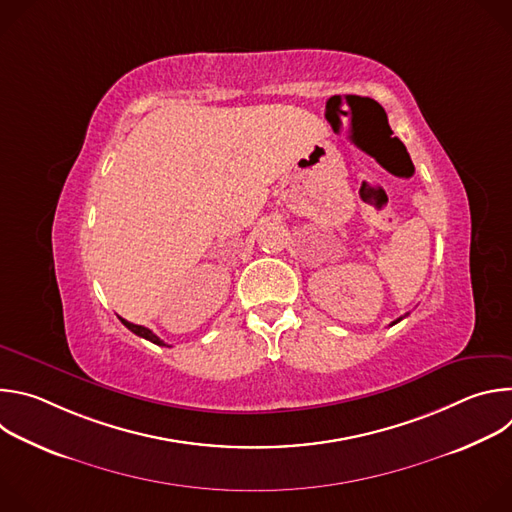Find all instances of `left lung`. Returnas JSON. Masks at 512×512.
I'll use <instances>...</instances> for the list:
<instances>
[{
	"label": "left lung",
	"instance_id": "8db88e82",
	"mask_svg": "<svg viewBox=\"0 0 512 512\" xmlns=\"http://www.w3.org/2000/svg\"><path fill=\"white\" fill-rule=\"evenodd\" d=\"M399 320H403V318H399ZM399 320H395V322H391V326H393V324H397V322H399Z\"/></svg>",
	"mask_w": 512,
	"mask_h": 512
}]
</instances>
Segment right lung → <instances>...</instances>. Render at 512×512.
<instances>
[{"instance_id":"add662e5","label":"right lung","mask_w":512,"mask_h":512,"mask_svg":"<svg viewBox=\"0 0 512 512\" xmlns=\"http://www.w3.org/2000/svg\"><path fill=\"white\" fill-rule=\"evenodd\" d=\"M121 322H123V326L125 328H129L133 334H137V336H141V338H145V340H150V342H154V344H158V346H166V342L164 340H160L150 328H143V326H137V324H131V322H127V320H123V318H119Z\"/></svg>"}]
</instances>
